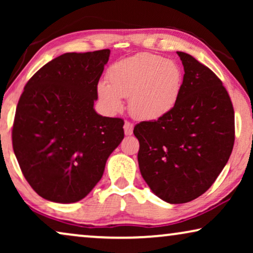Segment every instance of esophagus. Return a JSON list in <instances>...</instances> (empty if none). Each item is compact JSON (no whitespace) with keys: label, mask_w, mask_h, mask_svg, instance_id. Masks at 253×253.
I'll use <instances>...</instances> for the list:
<instances>
[{"label":"esophagus","mask_w":253,"mask_h":253,"mask_svg":"<svg viewBox=\"0 0 253 253\" xmlns=\"http://www.w3.org/2000/svg\"><path fill=\"white\" fill-rule=\"evenodd\" d=\"M123 129H124V133H126V136H131L133 132V124L129 122V121H126Z\"/></svg>","instance_id":"34e87169"}]
</instances>
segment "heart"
I'll list each match as a JSON object with an SVG mask.
<instances>
[{
    "mask_svg": "<svg viewBox=\"0 0 253 253\" xmlns=\"http://www.w3.org/2000/svg\"><path fill=\"white\" fill-rule=\"evenodd\" d=\"M184 85V72L172 60L140 53L116 62L108 70V83L96 86L99 100L109 113L123 109L122 98L136 119L154 121L168 115L177 105Z\"/></svg>",
    "mask_w": 253,
    "mask_h": 253,
    "instance_id": "b5f03b06",
    "label": "heart"
}]
</instances>
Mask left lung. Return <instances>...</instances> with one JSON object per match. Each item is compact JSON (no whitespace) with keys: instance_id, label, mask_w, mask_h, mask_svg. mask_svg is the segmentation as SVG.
Listing matches in <instances>:
<instances>
[{"instance_id":"obj_1","label":"left lung","mask_w":253,"mask_h":253,"mask_svg":"<svg viewBox=\"0 0 253 253\" xmlns=\"http://www.w3.org/2000/svg\"><path fill=\"white\" fill-rule=\"evenodd\" d=\"M184 85L175 108L133 129L141 176L159 198L191 202L205 193L229 160L235 115L222 82L191 55L177 51Z\"/></svg>"}]
</instances>
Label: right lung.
<instances>
[{"label": "right lung", "mask_w": 253, "mask_h": 253, "mask_svg": "<svg viewBox=\"0 0 253 253\" xmlns=\"http://www.w3.org/2000/svg\"><path fill=\"white\" fill-rule=\"evenodd\" d=\"M109 49L65 53L27 82L17 105L12 147L38 195L54 203L85 198L124 138V121L93 106Z\"/></svg>", "instance_id": "obj_1"}]
</instances>
